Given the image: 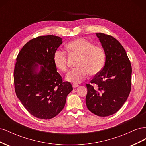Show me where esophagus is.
<instances>
[{
  "mask_svg": "<svg viewBox=\"0 0 146 146\" xmlns=\"http://www.w3.org/2000/svg\"><path fill=\"white\" fill-rule=\"evenodd\" d=\"M72 86H73L74 88H77L78 86V85H73Z\"/></svg>",
  "mask_w": 146,
  "mask_h": 146,
  "instance_id": "esophagus-1",
  "label": "esophagus"
}]
</instances>
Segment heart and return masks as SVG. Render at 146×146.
<instances>
[{
  "mask_svg": "<svg viewBox=\"0 0 146 146\" xmlns=\"http://www.w3.org/2000/svg\"><path fill=\"white\" fill-rule=\"evenodd\" d=\"M70 54L80 56L77 66L66 77V80L75 84L84 81L88 74L95 76L104 68L105 54L103 48L94 46L85 38H78L70 41L66 46ZM54 63L56 68L62 72L68 71L67 55L64 51L57 50L54 55Z\"/></svg>",
  "mask_w": 146,
  "mask_h": 146,
  "instance_id": "obj_1",
  "label": "heart"
}]
</instances>
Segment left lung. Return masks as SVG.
<instances>
[{
    "label": "left lung",
    "mask_w": 146,
    "mask_h": 146,
    "mask_svg": "<svg viewBox=\"0 0 146 146\" xmlns=\"http://www.w3.org/2000/svg\"><path fill=\"white\" fill-rule=\"evenodd\" d=\"M105 54L101 71L86 84V104L97 116H108L119 111L131 91V66L127 53L116 39L102 33H96Z\"/></svg>",
    "instance_id": "left-lung-1"
}]
</instances>
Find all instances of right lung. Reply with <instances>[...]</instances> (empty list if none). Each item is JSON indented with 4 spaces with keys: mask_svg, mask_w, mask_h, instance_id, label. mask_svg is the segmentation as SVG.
I'll return each mask as SVG.
<instances>
[{
    "mask_svg": "<svg viewBox=\"0 0 146 146\" xmlns=\"http://www.w3.org/2000/svg\"><path fill=\"white\" fill-rule=\"evenodd\" d=\"M62 43V38L54 35L38 36L26 43L17 56L16 96L25 109L39 119H50L58 114L73 90L69 82H63L54 63V53Z\"/></svg>",
    "mask_w": 146,
    "mask_h": 146,
    "instance_id": "obj_1",
    "label": "right lung"
}]
</instances>
